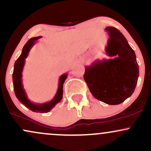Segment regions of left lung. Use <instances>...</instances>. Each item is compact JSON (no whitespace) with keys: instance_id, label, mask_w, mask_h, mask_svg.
<instances>
[{"instance_id":"8db88e82","label":"left lung","mask_w":151,"mask_h":151,"mask_svg":"<svg viewBox=\"0 0 151 151\" xmlns=\"http://www.w3.org/2000/svg\"><path fill=\"white\" fill-rule=\"evenodd\" d=\"M109 39L105 50L113 58L97 60L85 67L84 79L96 99L117 105L132 95L139 76L135 52L126 37L114 27H106Z\"/></svg>"}]
</instances>
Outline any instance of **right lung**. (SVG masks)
Segmentation results:
<instances>
[{"mask_svg":"<svg viewBox=\"0 0 151 151\" xmlns=\"http://www.w3.org/2000/svg\"><path fill=\"white\" fill-rule=\"evenodd\" d=\"M41 36L39 37H32L29 40L25 46L23 47L22 50L21 55L17 59L15 62L14 70H13V88L16 97L18 99L24 106H25L27 108L34 112L37 113H47L50 111L57 104L59 103L62 99V95H63V84L65 82V79L67 77V74H62L60 76V79H59V85L58 89L57 91L56 94L54 96V98L50 101L46 102V103L39 104V103H33L29 99L27 96L25 89L23 88V85L22 83V72L23 70L24 65H25V59L28 56L29 52L32 46L35 44L38 39L41 38Z\"/></svg>","mask_w":151,"mask_h":151,"instance_id":"add662e5","label":"right lung"}]
</instances>
